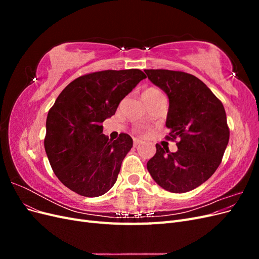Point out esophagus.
I'll use <instances>...</instances> for the list:
<instances>
[{
	"mask_svg": "<svg viewBox=\"0 0 259 259\" xmlns=\"http://www.w3.org/2000/svg\"><path fill=\"white\" fill-rule=\"evenodd\" d=\"M142 143H143V142H142V140H139V139H136V138L134 139V146H135V147L139 146V145H140V144H142Z\"/></svg>",
	"mask_w": 259,
	"mask_h": 259,
	"instance_id": "1",
	"label": "esophagus"
}]
</instances>
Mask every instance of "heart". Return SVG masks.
Returning a JSON list of instances; mask_svg holds the SVG:
<instances>
[{
  "label": "heart",
  "instance_id": "heart-1",
  "mask_svg": "<svg viewBox=\"0 0 259 259\" xmlns=\"http://www.w3.org/2000/svg\"><path fill=\"white\" fill-rule=\"evenodd\" d=\"M160 96H163L162 92L159 91L158 89H155V88H148L143 93V97H144V99H145V101H146L147 104L149 103V101H151V100L158 98ZM138 132L139 133H144L143 130H138Z\"/></svg>",
  "mask_w": 259,
  "mask_h": 259
}]
</instances>
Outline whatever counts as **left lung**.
I'll use <instances>...</instances> for the list:
<instances>
[{"label": "left lung", "instance_id": "1", "mask_svg": "<svg viewBox=\"0 0 259 259\" xmlns=\"http://www.w3.org/2000/svg\"><path fill=\"white\" fill-rule=\"evenodd\" d=\"M148 79L166 93L169 109L165 137L176 142L170 152L156 144L147 168L163 189L184 193L199 187L215 173L229 142L225 108L197 76L165 69L145 70Z\"/></svg>", "mask_w": 259, "mask_h": 259}]
</instances>
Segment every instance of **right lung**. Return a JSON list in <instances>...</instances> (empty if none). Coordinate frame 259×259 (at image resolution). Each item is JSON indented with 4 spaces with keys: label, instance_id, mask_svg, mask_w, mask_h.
Masks as SVG:
<instances>
[{
    "label": "right lung",
    "instance_id": "add662e5",
    "mask_svg": "<svg viewBox=\"0 0 259 259\" xmlns=\"http://www.w3.org/2000/svg\"><path fill=\"white\" fill-rule=\"evenodd\" d=\"M139 69L104 70L68 84L50 109L44 147L55 175L83 197H99L115 184L125 155L133 147L130 135L116 140L103 134V122L144 79Z\"/></svg>",
    "mask_w": 259,
    "mask_h": 259
}]
</instances>
